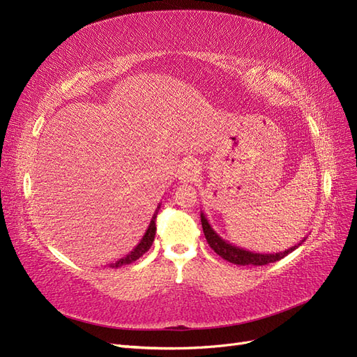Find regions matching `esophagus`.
I'll list each match as a JSON object with an SVG mask.
<instances>
[{
	"label": "esophagus",
	"instance_id": "1",
	"mask_svg": "<svg viewBox=\"0 0 357 357\" xmlns=\"http://www.w3.org/2000/svg\"><path fill=\"white\" fill-rule=\"evenodd\" d=\"M201 167L193 159H184L178 168V180L181 183H192L199 176Z\"/></svg>",
	"mask_w": 357,
	"mask_h": 357
}]
</instances>
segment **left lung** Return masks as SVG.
<instances>
[{
	"label": "left lung",
	"mask_w": 357,
	"mask_h": 357,
	"mask_svg": "<svg viewBox=\"0 0 357 357\" xmlns=\"http://www.w3.org/2000/svg\"><path fill=\"white\" fill-rule=\"evenodd\" d=\"M201 223H202L205 239H206L208 243H210V247L214 250V252H217L221 258H225V260H227L233 264H239V266H248V264L264 266V264H268V263L279 261L285 255L292 252L294 250H297L300 245L305 241V238H304L300 243L294 245V247H291L285 251L273 252V254H260V252H252V251H248V250L235 247V245L229 243L220 235H217L215 230L211 227V225L208 223V220L204 215V213H201Z\"/></svg>",
	"instance_id": "8db88e82"
}]
</instances>
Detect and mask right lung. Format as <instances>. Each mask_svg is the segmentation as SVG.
Here are the masks:
<instances>
[{
	"instance_id": "add662e5",
	"label": "right lung",
	"mask_w": 357,
	"mask_h": 357,
	"mask_svg": "<svg viewBox=\"0 0 357 357\" xmlns=\"http://www.w3.org/2000/svg\"><path fill=\"white\" fill-rule=\"evenodd\" d=\"M159 208H161V205H158L156 211H155V214H153V217H152V220H151V223H149V227H147V230H146V233L143 235L142 241L136 245V248H134L130 254H127L124 258H119L118 261L110 264V267H115V268H116V267H121V266H124V264H130V263H132V261L139 260V258H140L144 252L149 251V248L152 247V243H153V239H155V233H156V225H155V221H156V215H158Z\"/></svg>"
}]
</instances>
